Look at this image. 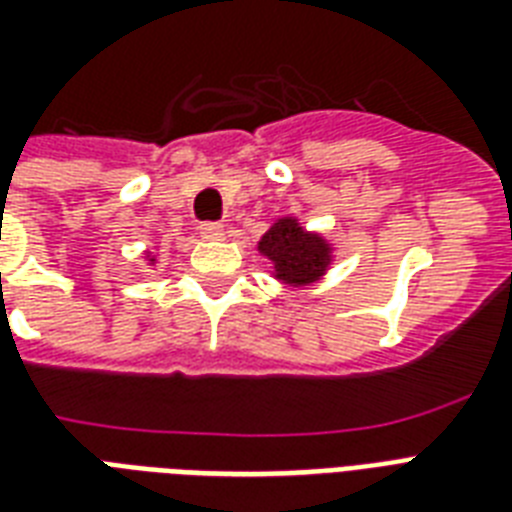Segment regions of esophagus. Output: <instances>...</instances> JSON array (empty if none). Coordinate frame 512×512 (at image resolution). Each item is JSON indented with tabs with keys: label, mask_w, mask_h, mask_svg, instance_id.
I'll return each mask as SVG.
<instances>
[{
	"label": "esophagus",
	"mask_w": 512,
	"mask_h": 512,
	"mask_svg": "<svg viewBox=\"0 0 512 512\" xmlns=\"http://www.w3.org/2000/svg\"><path fill=\"white\" fill-rule=\"evenodd\" d=\"M199 236L207 241H220L225 236V228L220 223H201L199 225Z\"/></svg>",
	"instance_id": "obj_1"
}]
</instances>
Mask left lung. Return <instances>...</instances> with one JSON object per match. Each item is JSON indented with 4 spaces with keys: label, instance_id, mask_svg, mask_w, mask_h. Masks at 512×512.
<instances>
[{
    "label": "left lung",
    "instance_id": "obj_1",
    "mask_svg": "<svg viewBox=\"0 0 512 512\" xmlns=\"http://www.w3.org/2000/svg\"><path fill=\"white\" fill-rule=\"evenodd\" d=\"M260 255H265L276 268V279L292 287H305L321 279L332 263V247L319 233H308L292 217H281L271 225L260 244Z\"/></svg>",
    "mask_w": 512,
    "mask_h": 512
}]
</instances>
